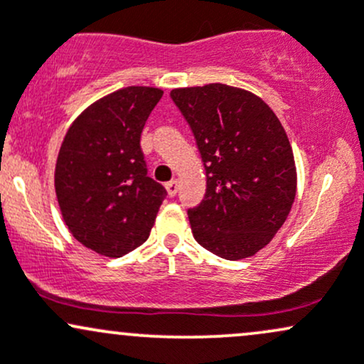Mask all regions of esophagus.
I'll list each match as a JSON object with an SVG mask.
<instances>
[{
	"mask_svg": "<svg viewBox=\"0 0 364 364\" xmlns=\"http://www.w3.org/2000/svg\"><path fill=\"white\" fill-rule=\"evenodd\" d=\"M166 190H168V195L169 196H174L178 193V181L176 179H173V181L166 183Z\"/></svg>",
	"mask_w": 364,
	"mask_h": 364,
	"instance_id": "1",
	"label": "esophagus"
}]
</instances>
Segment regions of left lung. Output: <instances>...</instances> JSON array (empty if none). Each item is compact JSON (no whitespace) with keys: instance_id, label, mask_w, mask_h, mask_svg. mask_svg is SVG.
Listing matches in <instances>:
<instances>
[{"instance_id":"left-lung-1","label":"left lung","mask_w":364,"mask_h":364,"mask_svg":"<svg viewBox=\"0 0 364 364\" xmlns=\"http://www.w3.org/2000/svg\"><path fill=\"white\" fill-rule=\"evenodd\" d=\"M193 132L207 174L202 202L188 208L203 248L225 260L260 252L289 215L294 156L274 111L252 92L208 83L171 90Z\"/></svg>"}]
</instances>
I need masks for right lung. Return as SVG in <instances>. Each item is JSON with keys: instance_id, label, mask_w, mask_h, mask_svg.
Instances as JSON below:
<instances>
[{"instance_id": "1", "label": "right lung", "mask_w": 364, "mask_h": 364, "mask_svg": "<svg viewBox=\"0 0 364 364\" xmlns=\"http://www.w3.org/2000/svg\"><path fill=\"white\" fill-rule=\"evenodd\" d=\"M162 90L127 87L99 99L66 132L54 173L70 232L104 257L147 241L168 191L147 176L140 135Z\"/></svg>"}]
</instances>
